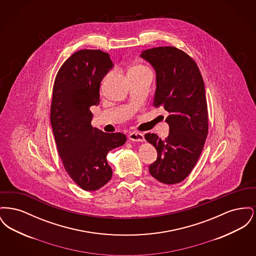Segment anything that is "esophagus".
<instances>
[{
	"label": "esophagus",
	"instance_id": "34e87169",
	"mask_svg": "<svg viewBox=\"0 0 256 256\" xmlns=\"http://www.w3.org/2000/svg\"><path fill=\"white\" fill-rule=\"evenodd\" d=\"M128 139L132 141H135V142H143L145 140L144 134L136 132L128 134Z\"/></svg>",
	"mask_w": 256,
	"mask_h": 256
}]
</instances>
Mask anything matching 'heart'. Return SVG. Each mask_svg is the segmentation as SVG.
Returning <instances> with one entry per match:
<instances>
[{"label":"heart","instance_id":"1","mask_svg":"<svg viewBox=\"0 0 256 256\" xmlns=\"http://www.w3.org/2000/svg\"><path fill=\"white\" fill-rule=\"evenodd\" d=\"M152 74L150 72V70L145 66L144 64H140V63H138V64H135L134 66H132L130 69H128V78H138V76H145V74ZM110 74H106L104 78V80H102V86H104L106 82H108V80L110 78Z\"/></svg>","mask_w":256,"mask_h":256}]
</instances>
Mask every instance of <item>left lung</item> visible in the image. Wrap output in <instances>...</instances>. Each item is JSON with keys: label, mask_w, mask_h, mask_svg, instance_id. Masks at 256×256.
Here are the masks:
<instances>
[{"label": "left lung", "mask_w": 256, "mask_h": 256, "mask_svg": "<svg viewBox=\"0 0 256 256\" xmlns=\"http://www.w3.org/2000/svg\"><path fill=\"white\" fill-rule=\"evenodd\" d=\"M140 56L154 67L156 74L154 106H162L169 113L166 139L145 134L146 141L158 152V159L148 170L160 182H182L195 167L208 134L204 80L195 61L176 47L146 50Z\"/></svg>", "instance_id": "1"}]
</instances>
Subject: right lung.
Returning a JSON list of instances; mask_svg holds the SVG:
<instances>
[{"instance_id":"obj_1","label":"right lung","mask_w":256,"mask_h":256,"mask_svg":"<svg viewBox=\"0 0 256 256\" xmlns=\"http://www.w3.org/2000/svg\"><path fill=\"white\" fill-rule=\"evenodd\" d=\"M113 67L108 52L82 50L65 61L56 76L50 124L63 166L82 189L96 191L112 178L106 156L122 146L121 132L106 134L93 128L90 106L100 104V86Z\"/></svg>"}]
</instances>
